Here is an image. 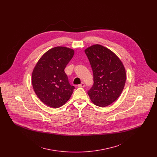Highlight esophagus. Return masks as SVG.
<instances>
[{
	"instance_id": "esophagus-1",
	"label": "esophagus",
	"mask_w": 157,
	"mask_h": 157,
	"mask_svg": "<svg viewBox=\"0 0 157 157\" xmlns=\"http://www.w3.org/2000/svg\"><path fill=\"white\" fill-rule=\"evenodd\" d=\"M78 87H84V86H85V83H84L83 82H82L81 84L78 85Z\"/></svg>"
}]
</instances>
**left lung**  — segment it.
Masks as SVG:
<instances>
[{"mask_svg": "<svg viewBox=\"0 0 157 157\" xmlns=\"http://www.w3.org/2000/svg\"><path fill=\"white\" fill-rule=\"evenodd\" d=\"M93 72L94 84L88 91L94 104L105 107L115 101L124 90L125 69L118 56L100 45L85 49Z\"/></svg>", "mask_w": 157, "mask_h": 157, "instance_id": "1", "label": "left lung"}]
</instances>
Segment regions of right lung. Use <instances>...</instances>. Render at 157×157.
I'll return each instance as SVG.
<instances>
[{"instance_id":"1","label":"right lung","mask_w":157,"mask_h":157,"mask_svg":"<svg viewBox=\"0 0 157 157\" xmlns=\"http://www.w3.org/2000/svg\"><path fill=\"white\" fill-rule=\"evenodd\" d=\"M74 54L71 49L55 47L45 53L33 69L32 81L34 91L39 99L50 107L57 108L65 104L75 89L64 71Z\"/></svg>"}]
</instances>
